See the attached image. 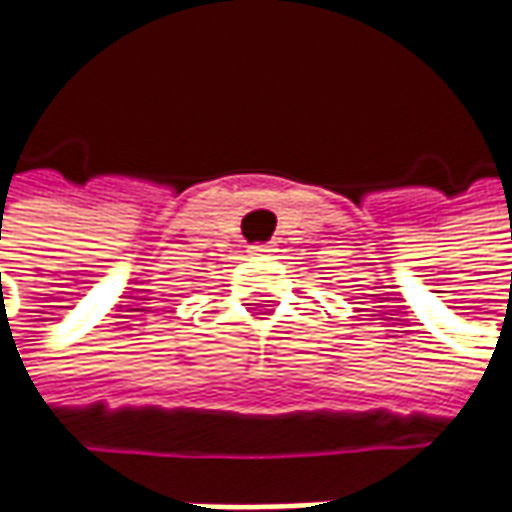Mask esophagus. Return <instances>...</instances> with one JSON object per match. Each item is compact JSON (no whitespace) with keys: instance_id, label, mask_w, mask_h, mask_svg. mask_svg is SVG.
Wrapping results in <instances>:
<instances>
[{"instance_id":"esophagus-1","label":"esophagus","mask_w":512,"mask_h":512,"mask_svg":"<svg viewBox=\"0 0 512 512\" xmlns=\"http://www.w3.org/2000/svg\"><path fill=\"white\" fill-rule=\"evenodd\" d=\"M250 253H256V256H270V253H276V245H270V242H265V245H250Z\"/></svg>"}]
</instances>
